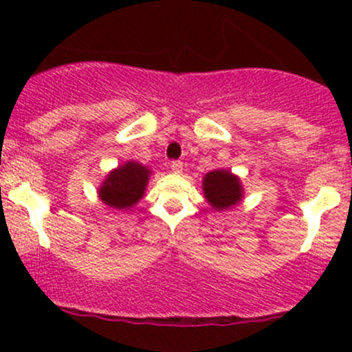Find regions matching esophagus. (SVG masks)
Instances as JSON below:
<instances>
[{
	"instance_id": "esophagus-1",
	"label": "esophagus",
	"mask_w": 352,
	"mask_h": 352,
	"mask_svg": "<svg viewBox=\"0 0 352 352\" xmlns=\"http://www.w3.org/2000/svg\"><path fill=\"white\" fill-rule=\"evenodd\" d=\"M170 168H172L175 173H180V172H182L184 165H182V162H180V160H173V162H170Z\"/></svg>"
}]
</instances>
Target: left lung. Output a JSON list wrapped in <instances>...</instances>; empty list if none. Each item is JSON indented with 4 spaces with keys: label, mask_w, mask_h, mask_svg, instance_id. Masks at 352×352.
<instances>
[{
    "label": "left lung",
    "mask_w": 352,
    "mask_h": 352,
    "mask_svg": "<svg viewBox=\"0 0 352 352\" xmlns=\"http://www.w3.org/2000/svg\"><path fill=\"white\" fill-rule=\"evenodd\" d=\"M204 196L214 209H228L242 197V186L235 175L225 170H214L204 177Z\"/></svg>",
    "instance_id": "8db88e82"
}]
</instances>
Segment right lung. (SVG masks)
Instances as JSON below:
<instances>
[{
  "label": "right lung",
  "mask_w": 352,
  "mask_h": 352,
  "mask_svg": "<svg viewBox=\"0 0 352 352\" xmlns=\"http://www.w3.org/2000/svg\"><path fill=\"white\" fill-rule=\"evenodd\" d=\"M150 170L136 162H127L105 179L100 187V199L110 208L127 209L136 204L144 194Z\"/></svg>",
  "instance_id": "add662e5"
}]
</instances>
